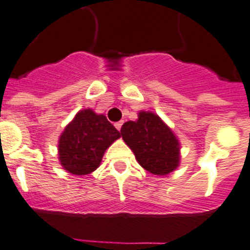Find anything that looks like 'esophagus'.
I'll list each match as a JSON object with an SVG mask.
<instances>
[{"label": "esophagus", "instance_id": "obj_1", "mask_svg": "<svg viewBox=\"0 0 250 250\" xmlns=\"http://www.w3.org/2000/svg\"><path fill=\"white\" fill-rule=\"evenodd\" d=\"M122 125H123V121H120V122L114 123V127L117 128L118 130H121V128H122Z\"/></svg>", "mask_w": 250, "mask_h": 250}]
</instances>
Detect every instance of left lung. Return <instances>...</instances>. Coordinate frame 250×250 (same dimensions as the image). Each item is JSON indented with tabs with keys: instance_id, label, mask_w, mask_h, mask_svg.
Instances as JSON below:
<instances>
[{
	"instance_id": "left-lung-1",
	"label": "left lung",
	"mask_w": 250,
	"mask_h": 250,
	"mask_svg": "<svg viewBox=\"0 0 250 250\" xmlns=\"http://www.w3.org/2000/svg\"><path fill=\"white\" fill-rule=\"evenodd\" d=\"M121 136L139 164L154 175H167L179 164V142L157 114L141 112L138 121H128Z\"/></svg>"
}]
</instances>
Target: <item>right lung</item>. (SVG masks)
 <instances>
[{
  "label": "right lung",
  "mask_w": 250,
  "mask_h": 250,
  "mask_svg": "<svg viewBox=\"0 0 250 250\" xmlns=\"http://www.w3.org/2000/svg\"><path fill=\"white\" fill-rule=\"evenodd\" d=\"M120 137L106 116L83 109L60 137V163L74 175L90 174L99 167L104 150Z\"/></svg>",
  "instance_id": "obj_1"
}]
</instances>
